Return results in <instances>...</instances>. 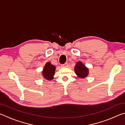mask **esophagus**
Instances as JSON below:
<instances>
[{"label":"esophagus","mask_w":125,"mask_h":125,"mask_svg":"<svg viewBox=\"0 0 125 125\" xmlns=\"http://www.w3.org/2000/svg\"><path fill=\"white\" fill-rule=\"evenodd\" d=\"M68 65V63H64V64L62 65V67H67Z\"/></svg>","instance_id":"esophagus-1"}]
</instances>
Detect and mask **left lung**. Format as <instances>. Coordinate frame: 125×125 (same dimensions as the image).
Returning a JSON list of instances; mask_svg holds the SVG:
<instances>
[{
    "label": "left lung",
    "instance_id": "obj_1",
    "mask_svg": "<svg viewBox=\"0 0 125 125\" xmlns=\"http://www.w3.org/2000/svg\"><path fill=\"white\" fill-rule=\"evenodd\" d=\"M74 72L77 77L84 79L89 74V68L83 64V62L78 61L76 63L74 67Z\"/></svg>",
    "mask_w": 125,
    "mask_h": 125
}]
</instances>
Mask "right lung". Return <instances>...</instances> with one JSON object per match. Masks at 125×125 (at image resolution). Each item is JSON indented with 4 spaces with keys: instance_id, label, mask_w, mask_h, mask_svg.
<instances>
[{
    "instance_id": "1",
    "label": "right lung",
    "mask_w": 125,
    "mask_h": 125,
    "mask_svg": "<svg viewBox=\"0 0 125 125\" xmlns=\"http://www.w3.org/2000/svg\"><path fill=\"white\" fill-rule=\"evenodd\" d=\"M56 71V66L52 64L50 62H47L42 71V75L44 79L48 80H51L53 77Z\"/></svg>"
}]
</instances>
